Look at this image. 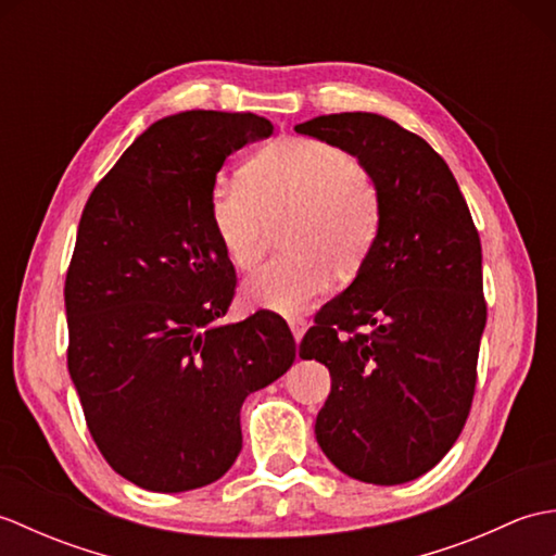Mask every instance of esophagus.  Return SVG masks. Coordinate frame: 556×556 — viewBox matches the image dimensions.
Returning a JSON list of instances; mask_svg holds the SVG:
<instances>
[{"instance_id":"34e87169","label":"esophagus","mask_w":556,"mask_h":556,"mask_svg":"<svg viewBox=\"0 0 556 556\" xmlns=\"http://www.w3.org/2000/svg\"><path fill=\"white\" fill-rule=\"evenodd\" d=\"M289 327H291L293 339L301 341L303 334H305V329H308V323H305L303 317H289Z\"/></svg>"}]
</instances>
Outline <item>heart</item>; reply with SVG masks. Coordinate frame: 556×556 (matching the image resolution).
Instances as JSON below:
<instances>
[{
	"label": "heart",
	"mask_w": 556,
	"mask_h": 556,
	"mask_svg": "<svg viewBox=\"0 0 556 556\" xmlns=\"http://www.w3.org/2000/svg\"><path fill=\"white\" fill-rule=\"evenodd\" d=\"M207 215L224 257L251 271L263 255L267 222L289 215L279 233L287 255L248 281L257 308L299 313L349 279L370 255L380 229L370 176L346 150L313 138H279L245 164L241 181H217Z\"/></svg>",
	"instance_id": "b5f03b06"
}]
</instances>
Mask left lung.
I'll return each mask as SVG.
<instances>
[{
	"mask_svg": "<svg viewBox=\"0 0 556 556\" xmlns=\"http://www.w3.org/2000/svg\"><path fill=\"white\" fill-rule=\"evenodd\" d=\"M296 131L358 157L380 203L370 255L299 349L332 375L317 444L341 473L401 485L440 464L473 404L488 323L480 236L446 162L396 122L344 112Z\"/></svg>",
	"mask_w": 556,
	"mask_h": 556,
	"instance_id": "obj_1",
	"label": "left lung"
}]
</instances>
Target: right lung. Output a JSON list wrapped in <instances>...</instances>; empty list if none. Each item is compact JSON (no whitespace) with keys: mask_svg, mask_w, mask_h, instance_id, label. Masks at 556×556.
I'll use <instances>...</instances> for the list:
<instances>
[{"mask_svg":"<svg viewBox=\"0 0 556 556\" xmlns=\"http://www.w3.org/2000/svg\"><path fill=\"white\" fill-rule=\"evenodd\" d=\"M265 116L193 110L136 138L90 193L66 271L68 372L100 454L150 492L219 480L241 452L245 396L296 358L271 313L224 325L236 271L207 198Z\"/></svg>","mask_w":556,"mask_h":556,"instance_id":"right-lung-1","label":"right lung"}]
</instances>
